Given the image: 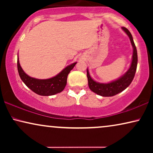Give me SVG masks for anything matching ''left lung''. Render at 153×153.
Here are the masks:
<instances>
[{
  "label": "left lung",
  "mask_w": 153,
  "mask_h": 153,
  "mask_svg": "<svg viewBox=\"0 0 153 153\" xmlns=\"http://www.w3.org/2000/svg\"><path fill=\"white\" fill-rule=\"evenodd\" d=\"M122 29L128 35L133 47L132 60H131L130 68H129L126 73L117 80H115L112 82L101 83L96 82L91 78V76H90L88 70L87 69V77L90 89L95 93L101 95L102 97H111V96L116 95L124 91L125 89H126L132 81L134 77L136 70H137L138 62L137 51L135 44L134 42L132 35L128 30V29L125 28V27H123Z\"/></svg>",
  "instance_id": "left-lung-1"
}]
</instances>
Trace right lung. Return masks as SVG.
Listing matches in <instances>:
<instances>
[{
  "label": "right lung",
  "mask_w": 153,
  "mask_h": 153,
  "mask_svg": "<svg viewBox=\"0 0 153 153\" xmlns=\"http://www.w3.org/2000/svg\"><path fill=\"white\" fill-rule=\"evenodd\" d=\"M76 62L70 65L62 70L59 74L52 78L47 79H38L27 75L20 65L19 57L17 58V68L20 78L26 86L37 95L42 96L53 95L63 91L67 84V79L70 71Z\"/></svg>",
  "instance_id": "obj_1"
}]
</instances>
